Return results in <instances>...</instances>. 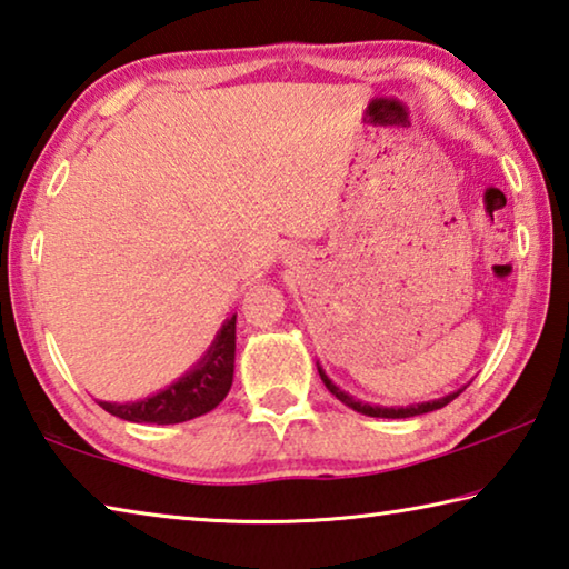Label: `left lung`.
Masks as SVG:
<instances>
[{
  "mask_svg": "<svg viewBox=\"0 0 569 569\" xmlns=\"http://www.w3.org/2000/svg\"><path fill=\"white\" fill-rule=\"evenodd\" d=\"M319 373H321V381L326 383V389H329L336 399L343 401L346 407H351V409H356V411L366 413V417H381V419H407V417H417V413H427V411H435V409L447 407L449 401H455V399L459 397V391H455V393H449V397H445V399L427 401V403H417V407H407V409H383V407H371V403H361V401L351 399L349 393H343L339 387H336V383H333L329 377H326V373H323L321 369H319Z\"/></svg>",
  "mask_w": 569,
  "mask_h": 569,
  "instance_id": "8db88e82",
  "label": "left lung"
}]
</instances>
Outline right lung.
<instances>
[{
	"mask_svg": "<svg viewBox=\"0 0 569 569\" xmlns=\"http://www.w3.org/2000/svg\"><path fill=\"white\" fill-rule=\"evenodd\" d=\"M233 363H236V316L228 319L220 329L216 343L210 346L206 359L198 369L186 373L180 381L172 383L156 397L130 401V403H110L100 401L104 411L112 417L138 423H180L208 413L226 399L233 383Z\"/></svg>",
	"mask_w": 569,
	"mask_h": 569,
	"instance_id": "1",
	"label": "right lung"
}]
</instances>
